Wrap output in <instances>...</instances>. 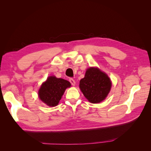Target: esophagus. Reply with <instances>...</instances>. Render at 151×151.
Wrapping results in <instances>:
<instances>
[{"label":"esophagus","mask_w":151,"mask_h":151,"mask_svg":"<svg viewBox=\"0 0 151 151\" xmlns=\"http://www.w3.org/2000/svg\"><path fill=\"white\" fill-rule=\"evenodd\" d=\"M69 81H70V83H71V84H72V86H75L76 82H75L74 79H73L72 78H70V79H69Z\"/></svg>","instance_id":"esophagus-1"}]
</instances>
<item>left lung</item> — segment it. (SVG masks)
I'll return each mask as SVG.
<instances>
[{
	"label": "left lung",
	"instance_id": "left-lung-1",
	"mask_svg": "<svg viewBox=\"0 0 151 151\" xmlns=\"http://www.w3.org/2000/svg\"><path fill=\"white\" fill-rule=\"evenodd\" d=\"M111 87V83L108 76L98 68H88L79 84V88L84 96L92 103L103 101Z\"/></svg>",
	"mask_w": 151,
	"mask_h": 151
}]
</instances>
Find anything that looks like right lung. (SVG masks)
<instances>
[{
	"instance_id": "add662e5",
	"label": "right lung",
	"mask_w": 151,
	"mask_h": 151,
	"mask_svg": "<svg viewBox=\"0 0 151 151\" xmlns=\"http://www.w3.org/2000/svg\"><path fill=\"white\" fill-rule=\"evenodd\" d=\"M70 87L67 80L57 78L55 76L48 77L39 90L40 99L50 106H55L58 104L66 88Z\"/></svg>"
}]
</instances>
